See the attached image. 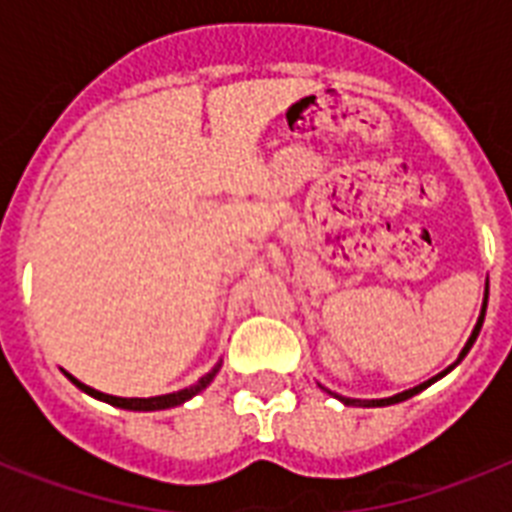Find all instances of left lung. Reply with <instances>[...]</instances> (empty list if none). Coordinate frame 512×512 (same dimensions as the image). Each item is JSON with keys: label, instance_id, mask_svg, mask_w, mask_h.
<instances>
[{"label": "left lung", "instance_id": "1", "mask_svg": "<svg viewBox=\"0 0 512 512\" xmlns=\"http://www.w3.org/2000/svg\"><path fill=\"white\" fill-rule=\"evenodd\" d=\"M486 300H489V281H486V289H484V305H481V316H478L476 327H473V332H470L468 342H465V348L460 350V356H457V361H454L452 366H446L444 372L436 374V377H430L428 382H420V385H417V388H409V390H404V393H396V396H390V398H345V396H337V393H332V390H327V388H324V385H321V388L327 390V393H332V396H335V398H340V401H342V404H345V406H390V404H398V401H406V398L417 396V393H420V390H425V388H428V385H433V382H436V380H441V377H444V374L452 372L454 366L460 364L462 358L468 356L470 348H473V342H476L478 332H481V327H484Z\"/></svg>", "mask_w": 512, "mask_h": 512}]
</instances>
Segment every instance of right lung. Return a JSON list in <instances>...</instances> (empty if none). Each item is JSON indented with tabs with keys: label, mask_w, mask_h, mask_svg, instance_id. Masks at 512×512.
I'll return each instance as SVG.
<instances>
[{
	"label": "right lung",
	"mask_w": 512,
	"mask_h": 512,
	"mask_svg": "<svg viewBox=\"0 0 512 512\" xmlns=\"http://www.w3.org/2000/svg\"><path fill=\"white\" fill-rule=\"evenodd\" d=\"M220 366H223V361H217V364L212 366V369H209V372L204 374L199 382H193V385H188V388L175 390V393H164V396H151V398L108 396V393H100V390H95V388H90V385L79 382L74 374L66 372V377L74 382L76 388L84 390L87 396L98 398V401H106V404H111V406H119V409H130V412H162V409H172V406H180V404H185V401H191L193 396H199L201 390L207 388L209 382L215 380V374L220 372Z\"/></svg>",
	"instance_id": "add662e5"
}]
</instances>
